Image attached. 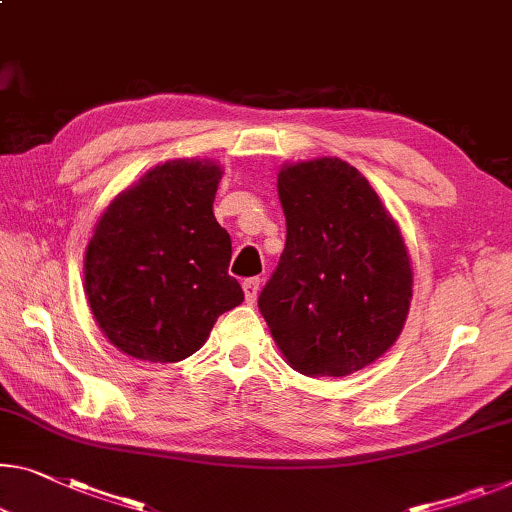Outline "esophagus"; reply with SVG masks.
Instances as JSON below:
<instances>
[{
	"label": "esophagus",
	"instance_id": "34e87169",
	"mask_svg": "<svg viewBox=\"0 0 512 512\" xmlns=\"http://www.w3.org/2000/svg\"><path fill=\"white\" fill-rule=\"evenodd\" d=\"M261 279L258 277H251V279H245L242 281V290H245V297H247V302L249 304H254L256 302V297H258V290H261Z\"/></svg>",
	"mask_w": 512,
	"mask_h": 512
}]
</instances>
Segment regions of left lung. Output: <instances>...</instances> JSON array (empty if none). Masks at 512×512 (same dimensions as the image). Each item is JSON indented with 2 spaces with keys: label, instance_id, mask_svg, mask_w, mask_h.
I'll return each mask as SVG.
<instances>
[{
  "label": "left lung",
  "instance_id": "8db88e82",
  "mask_svg": "<svg viewBox=\"0 0 512 512\" xmlns=\"http://www.w3.org/2000/svg\"><path fill=\"white\" fill-rule=\"evenodd\" d=\"M286 247L258 297L295 371L343 377L373 364L403 332L412 265L396 219L338 157L281 167Z\"/></svg>",
  "mask_w": 512,
  "mask_h": 512
}]
</instances>
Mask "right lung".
Returning <instances> with one entry per match:
<instances>
[{
	"mask_svg": "<svg viewBox=\"0 0 512 512\" xmlns=\"http://www.w3.org/2000/svg\"><path fill=\"white\" fill-rule=\"evenodd\" d=\"M219 178L210 160H169L102 212L84 290L98 327L125 355L155 364L190 357L245 300L229 277L231 235L212 212Z\"/></svg>",
	"mask_w": 512,
	"mask_h": 512,
	"instance_id": "1",
	"label": "right lung"
}]
</instances>
